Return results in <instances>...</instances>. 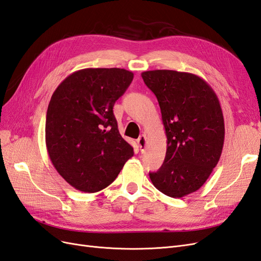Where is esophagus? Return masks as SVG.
Segmentation results:
<instances>
[{
  "label": "esophagus",
  "instance_id": "esophagus-1",
  "mask_svg": "<svg viewBox=\"0 0 261 261\" xmlns=\"http://www.w3.org/2000/svg\"><path fill=\"white\" fill-rule=\"evenodd\" d=\"M137 144L140 148V151L144 152L146 150V146H147V138L146 135H141L138 139H137Z\"/></svg>",
  "mask_w": 261,
  "mask_h": 261
}]
</instances>
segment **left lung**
Returning a JSON list of instances; mask_svg holds the SVG:
<instances>
[{
	"label": "left lung",
	"mask_w": 261,
	"mask_h": 261,
	"mask_svg": "<svg viewBox=\"0 0 261 261\" xmlns=\"http://www.w3.org/2000/svg\"><path fill=\"white\" fill-rule=\"evenodd\" d=\"M159 102L167 153L159 171L149 173L156 189L173 198L204 184L224 144V118L210 85L192 73L155 69L141 73Z\"/></svg>",
	"instance_id": "8db88e82"
}]
</instances>
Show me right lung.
<instances>
[{
	"mask_svg": "<svg viewBox=\"0 0 261 261\" xmlns=\"http://www.w3.org/2000/svg\"><path fill=\"white\" fill-rule=\"evenodd\" d=\"M133 78L124 68H84L67 76L52 94L46 149L55 170L77 191L108 187L134 155L113 114L115 101Z\"/></svg>",
	"mask_w": 261,
	"mask_h": 261,
	"instance_id": "add662e5",
	"label": "right lung"
}]
</instances>
